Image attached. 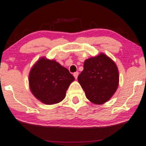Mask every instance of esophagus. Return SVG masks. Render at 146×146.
Returning a JSON list of instances; mask_svg holds the SVG:
<instances>
[{
    "label": "esophagus",
    "instance_id": "34e87169",
    "mask_svg": "<svg viewBox=\"0 0 146 146\" xmlns=\"http://www.w3.org/2000/svg\"><path fill=\"white\" fill-rule=\"evenodd\" d=\"M73 75H74V76L75 79H77L78 76V72H74V73Z\"/></svg>",
    "mask_w": 146,
    "mask_h": 146
}]
</instances>
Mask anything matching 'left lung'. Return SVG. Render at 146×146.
I'll return each mask as SVG.
<instances>
[{"instance_id":"1","label":"left lung","mask_w":146,"mask_h":146,"mask_svg":"<svg viewBox=\"0 0 146 146\" xmlns=\"http://www.w3.org/2000/svg\"><path fill=\"white\" fill-rule=\"evenodd\" d=\"M78 80L90 102L103 104L117 90L119 85L118 68L110 58L101 52L86 60L84 70L78 77Z\"/></svg>"}]
</instances>
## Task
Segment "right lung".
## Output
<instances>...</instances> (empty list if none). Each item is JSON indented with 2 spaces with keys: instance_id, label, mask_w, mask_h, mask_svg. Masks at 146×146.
Returning <instances> with one entry per match:
<instances>
[{
  "instance_id": "obj_1",
  "label": "right lung",
  "mask_w": 146,
  "mask_h": 146,
  "mask_svg": "<svg viewBox=\"0 0 146 146\" xmlns=\"http://www.w3.org/2000/svg\"><path fill=\"white\" fill-rule=\"evenodd\" d=\"M74 77L68 70L54 60L41 57L31 68L29 88L36 98L44 104H56L62 101Z\"/></svg>"
}]
</instances>
